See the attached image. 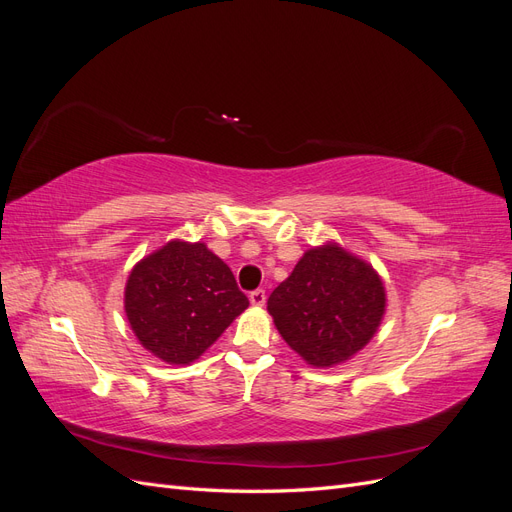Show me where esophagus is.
I'll use <instances>...</instances> for the list:
<instances>
[{
	"instance_id": "esophagus-1",
	"label": "esophagus",
	"mask_w": 512,
	"mask_h": 512,
	"mask_svg": "<svg viewBox=\"0 0 512 512\" xmlns=\"http://www.w3.org/2000/svg\"><path fill=\"white\" fill-rule=\"evenodd\" d=\"M265 301H267V292L262 290V288H256V290L250 292V303L252 305L260 307V305H265Z\"/></svg>"
}]
</instances>
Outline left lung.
Segmentation results:
<instances>
[{
  "instance_id": "left-lung-1",
  "label": "left lung",
  "mask_w": 512,
  "mask_h": 512,
  "mask_svg": "<svg viewBox=\"0 0 512 512\" xmlns=\"http://www.w3.org/2000/svg\"><path fill=\"white\" fill-rule=\"evenodd\" d=\"M386 307L380 275L344 247H312L267 301L284 342L314 367L348 361L376 335Z\"/></svg>"
}]
</instances>
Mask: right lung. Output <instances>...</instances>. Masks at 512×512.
Masks as SVG:
<instances>
[{"mask_svg":"<svg viewBox=\"0 0 512 512\" xmlns=\"http://www.w3.org/2000/svg\"><path fill=\"white\" fill-rule=\"evenodd\" d=\"M126 316L138 342L170 365L196 361L250 305L205 243L168 241L132 269Z\"/></svg>","mask_w":512,"mask_h":512,"instance_id":"right-lung-1","label":"right lung"}]
</instances>
